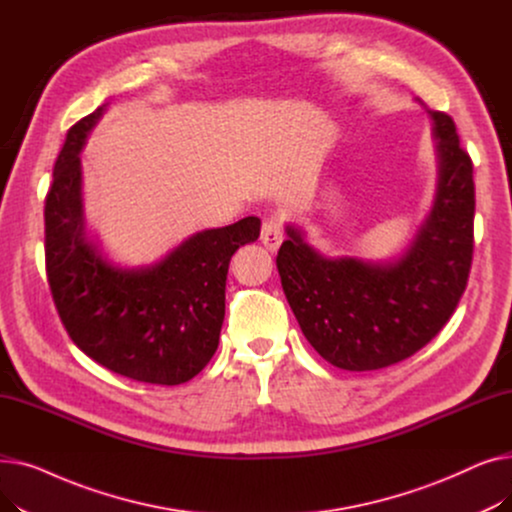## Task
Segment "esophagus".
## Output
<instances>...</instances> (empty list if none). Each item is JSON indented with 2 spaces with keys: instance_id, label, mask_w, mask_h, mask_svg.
<instances>
[{
  "instance_id": "34e87169",
  "label": "esophagus",
  "mask_w": 512,
  "mask_h": 512,
  "mask_svg": "<svg viewBox=\"0 0 512 512\" xmlns=\"http://www.w3.org/2000/svg\"><path fill=\"white\" fill-rule=\"evenodd\" d=\"M282 226L278 218H267L261 226V242L265 245V249H270L272 253L278 251V247L282 245Z\"/></svg>"
}]
</instances>
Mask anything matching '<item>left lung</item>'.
I'll return each mask as SVG.
<instances>
[{
	"mask_svg": "<svg viewBox=\"0 0 512 512\" xmlns=\"http://www.w3.org/2000/svg\"><path fill=\"white\" fill-rule=\"evenodd\" d=\"M436 193L409 245L390 259L324 255L297 224L278 251L288 305L315 351L338 369L371 371L415 355L465 292L473 259L471 157L450 116L427 110Z\"/></svg>",
	"mask_w": 512,
	"mask_h": 512,
	"instance_id": "8db88e82",
	"label": "left lung"
}]
</instances>
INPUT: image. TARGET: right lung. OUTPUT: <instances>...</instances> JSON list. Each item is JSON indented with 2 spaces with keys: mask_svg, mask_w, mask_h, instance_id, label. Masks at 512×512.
I'll use <instances>...</instances> for the list:
<instances>
[{
  "mask_svg": "<svg viewBox=\"0 0 512 512\" xmlns=\"http://www.w3.org/2000/svg\"><path fill=\"white\" fill-rule=\"evenodd\" d=\"M107 103L68 134L45 199L47 280L74 344L124 378L178 386L218 351L228 265L259 238L255 215L184 238L147 265H122L87 226L80 153Z\"/></svg>",
  "mask_w": 512,
  "mask_h": 512,
  "instance_id": "1",
  "label": "right lung"
}]
</instances>
